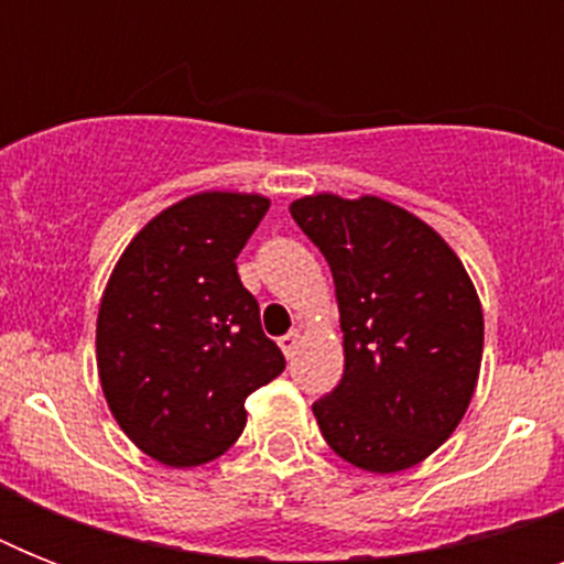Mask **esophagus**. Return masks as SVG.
Instances as JSON below:
<instances>
[{"label": "esophagus", "mask_w": 564, "mask_h": 564, "mask_svg": "<svg viewBox=\"0 0 564 564\" xmlns=\"http://www.w3.org/2000/svg\"><path fill=\"white\" fill-rule=\"evenodd\" d=\"M299 345H301V330H290L286 336H281V351L286 354V357H295Z\"/></svg>", "instance_id": "esophagus-1"}]
</instances>
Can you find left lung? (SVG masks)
Wrapping results in <instances>:
<instances>
[{
  "mask_svg": "<svg viewBox=\"0 0 564 564\" xmlns=\"http://www.w3.org/2000/svg\"><path fill=\"white\" fill-rule=\"evenodd\" d=\"M292 219L334 274L345 375L313 403L345 463L394 474L463 421L482 360V307L454 248L398 204L304 195Z\"/></svg>",
  "mask_w": 564,
  "mask_h": 564,
  "instance_id": "left-lung-1",
  "label": "left lung"
}]
</instances>
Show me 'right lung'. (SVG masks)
Segmentation results:
<instances>
[{"label":"right lung","instance_id":"1","mask_svg":"<svg viewBox=\"0 0 564 564\" xmlns=\"http://www.w3.org/2000/svg\"><path fill=\"white\" fill-rule=\"evenodd\" d=\"M269 198L195 193L158 213L110 272L96 362L113 419L170 468L221 456L246 427V398L286 360L263 334L237 257Z\"/></svg>","mask_w":564,"mask_h":564}]
</instances>
